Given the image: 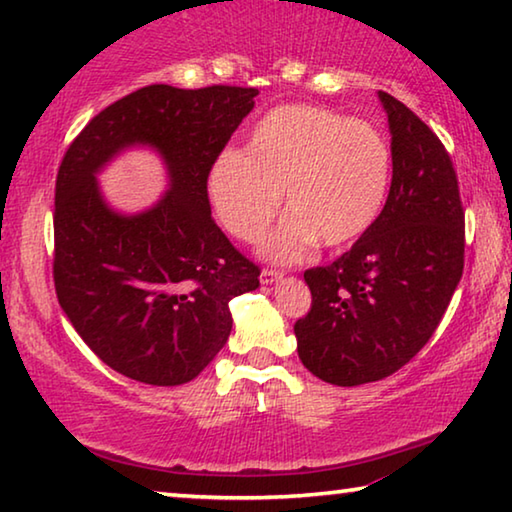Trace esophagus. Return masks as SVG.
<instances>
[{
    "mask_svg": "<svg viewBox=\"0 0 512 512\" xmlns=\"http://www.w3.org/2000/svg\"><path fill=\"white\" fill-rule=\"evenodd\" d=\"M282 277H284V273L275 271V268H264V271H262V282L264 284H273L277 280H282Z\"/></svg>",
    "mask_w": 512,
    "mask_h": 512,
    "instance_id": "obj_1",
    "label": "esophagus"
}]
</instances>
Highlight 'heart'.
I'll list each match as a JSON object with an SVG mask.
<instances>
[{
	"instance_id": "1",
	"label": "heart",
	"mask_w": 512,
	"mask_h": 512,
	"mask_svg": "<svg viewBox=\"0 0 512 512\" xmlns=\"http://www.w3.org/2000/svg\"><path fill=\"white\" fill-rule=\"evenodd\" d=\"M391 144L375 126L327 108H273L250 131L244 153L225 151L207 176L216 219L246 244L262 239L280 212H291L264 255L289 264L311 248H345L366 235L386 203Z\"/></svg>"
}]
</instances>
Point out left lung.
<instances>
[{
	"label": "left lung",
	"instance_id": "1",
	"mask_svg": "<svg viewBox=\"0 0 512 512\" xmlns=\"http://www.w3.org/2000/svg\"><path fill=\"white\" fill-rule=\"evenodd\" d=\"M393 180L366 235L329 266L305 271L311 309L293 325L298 357L334 386L379 381L418 354L461 282L465 212L436 133L386 92Z\"/></svg>",
	"mask_w": 512,
	"mask_h": 512
}]
</instances>
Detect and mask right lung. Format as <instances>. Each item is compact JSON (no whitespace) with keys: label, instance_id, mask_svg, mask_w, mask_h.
<instances>
[{"label":"right lung","instance_id":"right-lung-1","mask_svg":"<svg viewBox=\"0 0 512 512\" xmlns=\"http://www.w3.org/2000/svg\"><path fill=\"white\" fill-rule=\"evenodd\" d=\"M255 88L146 85L101 110L56 176L54 284L81 339L119 375L180 386L201 375L232 329L230 300L259 287V266L212 219L207 176L255 106ZM153 145L170 192L119 215L96 173L128 145Z\"/></svg>","mask_w":512,"mask_h":512}]
</instances>
